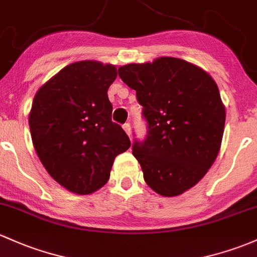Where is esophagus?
Returning <instances> with one entry per match:
<instances>
[{"label": "esophagus", "mask_w": 257, "mask_h": 257, "mask_svg": "<svg viewBox=\"0 0 257 257\" xmlns=\"http://www.w3.org/2000/svg\"><path fill=\"white\" fill-rule=\"evenodd\" d=\"M122 127H123V130H125L126 134H127L128 136H131V125H130V123H125Z\"/></svg>", "instance_id": "1"}]
</instances>
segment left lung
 I'll return each mask as SVG.
<instances>
[{
	"mask_svg": "<svg viewBox=\"0 0 257 257\" xmlns=\"http://www.w3.org/2000/svg\"><path fill=\"white\" fill-rule=\"evenodd\" d=\"M118 76L143 106L148 136L132 153L157 194L174 197L195 186L216 161L222 145L225 107L214 79L176 57L128 63Z\"/></svg>",
	"mask_w": 257,
	"mask_h": 257,
	"instance_id": "1",
	"label": "left lung"
}]
</instances>
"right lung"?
I'll use <instances>...</instances> for the list:
<instances>
[{
    "mask_svg": "<svg viewBox=\"0 0 257 257\" xmlns=\"http://www.w3.org/2000/svg\"><path fill=\"white\" fill-rule=\"evenodd\" d=\"M116 77L110 63L73 62L41 85L33 100L29 127L35 152L49 175L73 194L103 187L114 159L131 146L111 121L107 89Z\"/></svg>",
    "mask_w": 257,
    "mask_h": 257,
    "instance_id": "right-lung-1",
    "label": "right lung"
}]
</instances>
